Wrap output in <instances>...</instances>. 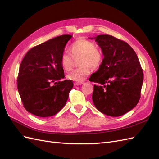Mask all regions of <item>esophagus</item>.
<instances>
[{
  "instance_id": "esophagus-1",
  "label": "esophagus",
  "mask_w": 159,
  "mask_h": 159,
  "mask_svg": "<svg viewBox=\"0 0 159 159\" xmlns=\"http://www.w3.org/2000/svg\"><path fill=\"white\" fill-rule=\"evenodd\" d=\"M81 84H83V82H75L74 83L75 86H78V85H80Z\"/></svg>"
}]
</instances>
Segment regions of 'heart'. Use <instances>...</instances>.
<instances>
[{"mask_svg":"<svg viewBox=\"0 0 159 159\" xmlns=\"http://www.w3.org/2000/svg\"><path fill=\"white\" fill-rule=\"evenodd\" d=\"M70 53H64L62 54L60 63L62 69L68 72L73 67V58L78 59L80 67L71 71L67 75L68 80L82 82L89 74L91 67L97 69L100 67L103 62V54L102 51L96 48L93 42L79 39L73 42L70 46Z\"/></svg>","mask_w":159,"mask_h":159,"instance_id":"b5f03b06","label":"heart"}]
</instances>
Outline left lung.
Wrapping results in <instances>:
<instances>
[{
	"mask_svg": "<svg viewBox=\"0 0 159 159\" xmlns=\"http://www.w3.org/2000/svg\"><path fill=\"white\" fill-rule=\"evenodd\" d=\"M104 58L90 76L94 85L92 100L96 108L110 116L127 113L138 104L143 71L135 51L127 43L108 35L95 37Z\"/></svg>",
	"mask_w": 159,
	"mask_h": 159,
	"instance_id": "8db88e82",
	"label": "left lung"
}]
</instances>
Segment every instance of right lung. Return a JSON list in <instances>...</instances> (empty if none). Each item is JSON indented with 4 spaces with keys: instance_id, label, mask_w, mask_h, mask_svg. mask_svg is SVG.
Segmentation results:
<instances>
[{
    "instance_id": "add662e5",
    "label": "right lung",
    "mask_w": 159,
    "mask_h": 159,
    "mask_svg": "<svg viewBox=\"0 0 159 159\" xmlns=\"http://www.w3.org/2000/svg\"><path fill=\"white\" fill-rule=\"evenodd\" d=\"M71 37L63 35L53 38L34 47L25 55L17 88L29 112L41 118L50 117L66 105L74 84L71 80L61 81L65 75L60 60Z\"/></svg>"
}]
</instances>
